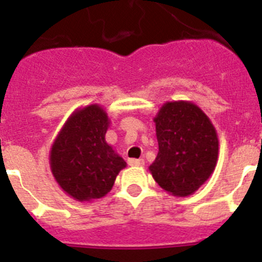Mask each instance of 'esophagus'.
<instances>
[{"instance_id": "esophagus-1", "label": "esophagus", "mask_w": 262, "mask_h": 262, "mask_svg": "<svg viewBox=\"0 0 262 262\" xmlns=\"http://www.w3.org/2000/svg\"><path fill=\"white\" fill-rule=\"evenodd\" d=\"M128 165L131 166H143L144 160L143 159H128Z\"/></svg>"}]
</instances>
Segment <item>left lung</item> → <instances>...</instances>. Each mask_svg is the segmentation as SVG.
<instances>
[{"label": "left lung", "mask_w": 262, "mask_h": 262, "mask_svg": "<svg viewBox=\"0 0 262 262\" xmlns=\"http://www.w3.org/2000/svg\"><path fill=\"white\" fill-rule=\"evenodd\" d=\"M155 122L159 154L149 166L155 181L174 195H190L216 165L214 126L198 106L184 101L165 103Z\"/></svg>", "instance_id": "1"}]
</instances>
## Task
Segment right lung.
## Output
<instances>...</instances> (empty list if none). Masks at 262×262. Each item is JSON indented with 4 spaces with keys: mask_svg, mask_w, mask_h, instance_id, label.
I'll return each instance as SVG.
<instances>
[{
    "mask_svg": "<svg viewBox=\"0 0 262 262\" xmlns=\"http://www.w3.org/2000/svg\"><path fill=\"white\" fill-rule=\"evenodd\" d=\"M108 118L97 105L72 115L51 149V169L64 191L78 201L101 198L126 166L106 143Z\"/></svg>",
    "mask_w": 262,
    "mask_h": 262,
    "instance_id": "obj_1",
    "label": "right lung"
}]
</instances>
